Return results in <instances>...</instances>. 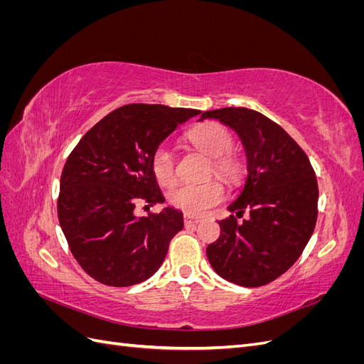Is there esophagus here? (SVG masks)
<instances>
[{
    "label": "esophagus",
    "mask_w": 364,
    "mask_h": 364,
    "mask_svg": "<svg viewBox=\"0 0 364 364\" xmlns=\"http://www.w3.org/2000/svg\"><path fill=\"white\" fill-rule=\"evenodd\" d=\"M199 222H200L199 217H193V215H190V214H185V215H183V223H185V226L197 225Z\"/></svg>",
    "instance_id": "1"
}]
</instances>
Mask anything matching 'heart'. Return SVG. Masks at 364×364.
<instances>
[{
	"label": "heart",
	"instance_id": "1",
	"mask_svg": "<svg viewBox=\"0 0 364 364\" xmlns=\"http://www.w3.org/2000/svg\"><path fill=\"white\" fill-rule=\"evenodd\" d=\"M188 139L196 149L213 158L209 171L228 185L241 182L245 167L237 156L229 153L234 147V138L225 126L215 121H208L190 130ZM151 170L159 183L170 185L174 182V155L167 146H159L153 153ZM223 196L222 183L218 181H208L199 185H181L170 193L168 199L174 208L181 209L185 214L202 215L209 208L222 202Z\"/></svg>",
	"mask_w": 364,
	"mask_h": 364
}]
</instances>
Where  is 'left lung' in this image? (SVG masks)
Returning <instances> with one entry per match:
<instances>
[{"label": "left lung", "instance_id": "obj_1", "mask_svg": "<svg viewBox=\"0 0 364 364\" xmlns=\"http://www.w3.org/2000/svg\"><path fill=\"white\" fill-rule=\"evenodd\" d=\"M206 118L235 130L246 151L247 178L220 220V237L206 247L213 269L243 287H261L287 272L311 238L318 188L314 170L297 142L270 118L247 107L206 111Z\"/></svg>", "mask_w": 364, "mask_h": 364}]
</instances>
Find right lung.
Wrapping results in <instances>:
<instances>
[{
  "mask_svg": "<svg viewBox=\"0 0 364 364\" xmlns=\"http://www.w3.org/2000/svg\"><path fill=\"white\" fill-rule=\"evenodd\" d=\"M200 111L126 105L86 132L63 165L58 215L75 261L95 281L129 287L149 279L183 228L179 209L136 217L165 199L151 170L161 142Z\"/></svg>",
  "mask_w": 364,
  "mask_h": 364,
  "instance_id": "obj_1",
  "label": "right lung"
}]
</instances>
